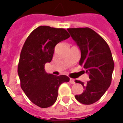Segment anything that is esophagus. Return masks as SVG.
<instances>
[{
    "mask_svg": "<svg viewBox=\"0 0 123 123\" xmlns=\"http://www.w3.org/2000/svg\"><path fill=\"white\" fill-rule=\"evenodd\" d=\"M69 82H70L71 84H75V80H74V79H70Z\"/></svg>",
    "mask_w": 123,
    "mask_h": 123,
    "instance_id": "34e87169",
    "label": "esophagus"
}]
</instances>
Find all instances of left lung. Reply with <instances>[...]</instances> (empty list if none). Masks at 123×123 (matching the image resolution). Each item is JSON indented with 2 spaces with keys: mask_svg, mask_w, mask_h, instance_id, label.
Returning <instances> with one entry per match:
<instances>
[{
  "mask_svg": "<svg viewBox=\"0 0 123 123\" xmlns=\"http://www.w3.org/2000/svg\"><path fill=\"white\" fill-rule=\"evenodd\" d=\"M67 30L80 49L79 65L84 67L90 79L86 84L76 81L84 89L75 98L82 104L91 105L99 100L111 86L114 69L113 56L106 42L92 29L79 27Z\"/></svg>",
  "mask_w": 123,
  "mask_h": 123,
  "instance_id": "left-lung-1",
  "label": "left lung"
}]
</instances>
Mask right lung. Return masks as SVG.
<instances>
[{
    "label": "right lung",
    "instance_id": "obj_1",
    "mask_svg": "<svg viewBox=\"0 0 123 123\" xmlns=\"http://www.w3.org/2000/svg\"><path fill=\"white\" fill-rule=\"evenodd\" d=\"M69 37L63 28L39 26L24 43L18 67L20 86L28 98L40 108L52 105L57 99L59 86L69 81L65 75L55 76L44 69L45 64L52 59L55 46Z\"/></svg>",
    "mask_w": 123,
    "mask_h": 123
}]
</instances>
